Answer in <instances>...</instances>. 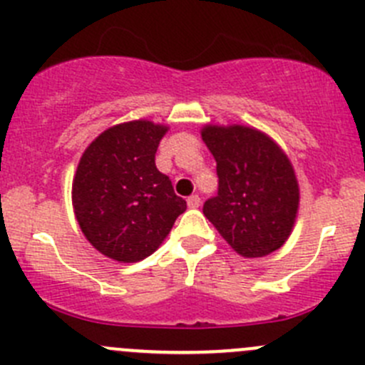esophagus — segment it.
Segmentation results:
<instances>
[{
	"label": "esophagus",
	"instance_id": "34e87169",
	"mask_svg": "<svg viewBox=\"0 0 365 365\" xmlns=\"http://www.w3.org/2000/svg\"><path fill=\"white\" fill-rule=\"evenodd\" d=\"M200 203H201V200L197 194H192V196L187 197V205H189V208H197L200 207Z\"/></svg>",
	"mask_w": 365,
	"mask_h": 365
}]
</instances>
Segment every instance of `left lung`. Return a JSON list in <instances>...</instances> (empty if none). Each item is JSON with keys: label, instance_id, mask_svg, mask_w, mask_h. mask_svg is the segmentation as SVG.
I'll use <instances>...</instances> for the list:
<instances>
[{"label": "left lung", "instance_id": "obj_1", "mask_svg": "<svg viewBox=\"0 0 365 365\" xmlns=\"http://www.w3.org/2000/svg\"><path fill=\"white\" fill-rule=\"evenodd\" d=\"M205 144L217 162V196L203 214L246 258L284 246L294 226L299 187L291 160L271 137L242 125H207Z\"/></svg>", "mask_w": 365, "mask_h": 365}]
</instances>
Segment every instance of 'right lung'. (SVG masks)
Instances as JSON below:
<instances>
[{"instance_id":"obj_1","label":"right lung","mask_w":365,"mask_h":365,"mask_svg":"<svg viewBox=\"0 0 365 365\" xmlns=\"http://www.w3.org/2000/svg\"><path fill=\"white\" fill-rule=\"evenodd\" d=\"M168 126L139 119L105 130L83 151L73 207L87 240L105 257L139 262L168 237L187 208L155 165Z\"/></svg>"}]
</instances>
